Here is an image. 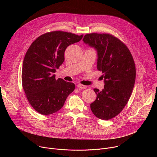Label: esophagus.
Here are the masks:
<instances>
[{"label":"esophagus","mask_w":157,"mask_h":157,"mask_svg":"<svg viewBox=\"0 0 157 157\" xmlns=\"http://www.w3.org/2000/svg\"><path fill=\"white\" fill-rule=\"evenodd\" d=\"M77 87L79 88V89H84V88L87 87V86H85V85H82V84H77Z\"/></svg>","instance_id":"1"}]
</instances>
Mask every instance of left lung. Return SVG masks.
<instances>
[{"mask_svg": "<svg viewBox=\"0 0 157 157\" xmlns=\"http://www.w3.org/2000/svg\"><path fill=\"white\" fill-rule=\"evenodd\" d=\"M83 41L98 51V70L102 72L104 88L94 89L97 94L91 104L93 113L99 119L117 116L127 104L136 76V64L125 44L109 33H88Z\"/></svg>", "mask_w": 157, "mask_h": 157, "instance_id": "8db88e82", "label": "left lung"}]
</instances>
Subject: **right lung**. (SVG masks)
I'll return each mask as SVG.
<instances>
[{
    "instance_id": "add662e5",
    "label": "right lung",
    "mask_w": 157,
    "mask_h": 157,
    "mask_svg": "<svg viewBox=\"0 0 157 157\" xmlns=\"http://www.w3.org/2000/svg\"><path fill=\"white\" fill-rule=\"evenodd\" d=\"M83 35L52 31L38 36L28 49L22 65V86L28 101L38 113L52 114L63 106L75 85L53 74L64 60V51Z\"/></svg>"
}]
</instances>
